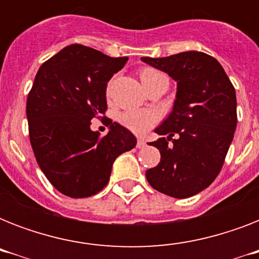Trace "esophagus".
<instances>
[{"mask_svg": "<svg viewBox=\"0 0 259 259\" xmlns=\"http://www.w3.org/2000/svg\"><path fill=\"white\" fill-rule=\"evenodd\" d=\"M145 145H146L145 140H142V138H140V140H138V141H137V148H140V149H141V148H145Z\"/></svg>", "mask_w": 259, "mask_h": 259, "instance_id": "obj_1", "label": "esophagus"}]
</instances>
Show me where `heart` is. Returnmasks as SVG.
<instances>
[{"label":"heart","instance_id":"obj_1","mask_svg":"<svg viewBox=\"0 0 259 259\" xmlns=\"http://www.w3.org/2000/svg\"><path fill=\"white\" fill-rule=\"evenodd\" d=\"M165 75L153 68H144L140 72L142 84L157 78H162ZM119 122L129 130L137 134H144L152 127L157 121V115L149 110H127L119 115Z\"/></svg>","mask_w":259,"mask_h":259}]
</instances>
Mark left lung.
<instances>
[{
  "instance_id": "1",
  "label": "left lung",
  "mask_w": 259,
  "mask_h": 259,
  "mask_svg": "<svg viewBox=\"0 0 259 259\" xmlns=\"http://www.w3.org/2000/svg\"><path fill=\"white\" fill-rule=\"evenodd\" d=\"M141 60L177 86L172 111L154 129L162 137L150 144L160 149L161 160L146 170V179L168 196L191 197L209 187L223 166L237 129L235 89L221 63L203 52Z\"/></svg>"
}]
</instances>
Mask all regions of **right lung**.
<instances>
[{"label":"right lung","mask_w":259,"mask_h":259,"mask_svg":"<svg viewBox=\"0 0 259 259\" xmlns=\"http://www.w3.org/2000/svg\"><path fill=\"white\" fill-rule=\"evenodd\" d=\"M126 62L71 44L36 74L26 101L30 145L40 169L66 196L102 191L115 158L137 145L136 136L117 122L105 137L91 130V121L107 109V83Z\"/></svg>","instance_id":"obj_1"}]
</instances>
